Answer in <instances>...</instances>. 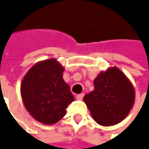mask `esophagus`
Returning <instances> with one entry per match:
<instances>
[{
	"label": "esophagus",
	"mask_w": 149,
	"mask_h": 149,
	"mask_svg": "<svg viewBox=\"0 0 149 149\" xmlns=\"http://www.w3.org/2000/svg\"><path fill=\"white\" fill-rule=\"evenodd\" d=\"M83 97H84V94H83V93H82V94H78V95L76 96V98H77V100H82Z\"/></svg>",
	"instance_id": "1"
}]
</instances>
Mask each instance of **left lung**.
Here are the masks:
<instances>
[{
	"label": "left lung",
	"instance_id": "1",
	"mask_svg": "<svg viewBox=\"0 0 149 149\" xmlns=\"http://www.w3.org/2000/svg\"><path fill=\"white\" fill-rule=\"evenodd\" d=\"M94 86V91L84 97L93 119L102 126L123 121L134 102V87L126 76L113 67L98 75Z\"/></svg>",
	"mask_w": 149,
	"mask_h": 149
}]
</instances>
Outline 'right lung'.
Masks as SVG:
<instances>
[{"label": "right lung", "instance_id": "add662e5", "mask_svg": "<svg viewBox=\"0 0 149 149\" xmlns=\"http://www.w3.org/2000/svg\"><path fill=\"white\" fill-rule=\"evenodd\" d=\"M63 66L56 59H47L34 65L22 80L24 105L34 119L44 124L58 122L74 101L69 85L63 79Z\"/></svg>", "mask_w": 149, "mask_h": 149}]
</instances>
